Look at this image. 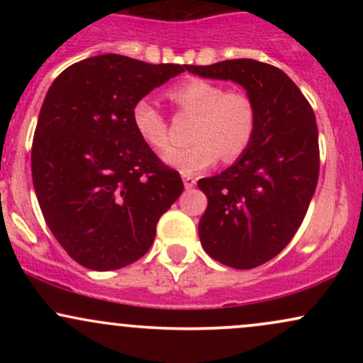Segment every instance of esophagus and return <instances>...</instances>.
Returning a JSON list of instances; mask_svg holds the SVG:
<instances>
[{"label": "esophagus", "instance_id": "1", "mask_svg": "<svg viewBox=\"0 0 363 363\" xmlns=\"http://www.w3.org/2000/svg\"><path fill=\"white\" fill-rule=\"evenodd\" d=\"M182 181H184L186 189H193L196 186V179L193 176H182Z\"/></svg>", "mask_w": 363, "mask_h": 363}]
</instances>
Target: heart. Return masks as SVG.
Returning a JSON list of instances; mask_svg holds the SVG:
<instances>
[{"label":"heart","mask_w":363,"mask_h":363,"mask_svg":"<svg viewBox=\"0 0 363 363\" xmlns=\"http://www.w3.org/2000/svg\"><path fill=\"white\" fill-rule=\"evenodd\" d=\"M169 99L186 114H193L191 140L186 148L164 153V162L179 172L191 176L218 162L239 158L249 148L257 126V111L245 91L225 90L218 83L189 78L167 91ZM136 133L148 147H169L167 121L152 99H140L131 109Z\"/></svg>","instance_id":"heart-1"}]
</instances>
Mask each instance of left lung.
Listing matches in <instances>:
<instances>
[{
  "label": "left lung",
  "instance_id": "left-lung-1",
  "mask_svg": "<svg viewBox=\"0 0 363 363\" xmlns=\"http://www.w3.org/2000/svg\"><path fill=\"white\" fill-rule=\"evenodd\" d=\"M187 72L242 85L257 111L249 148L213 177L199 179L208 198L198 225L203 249L235 269L280 254L301 227L319 177L318 124L311 104L277 66L228 60Z\"/></svg>",
  "mask_w": 363,
  "mask_h": 363
}]
</instances>
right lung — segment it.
<instances>
[{
	"label": "right lung",
	"mask_w": 363,
	"mask_h": 363,
	"mask_svg": "<svg viewBox=\"0 0 363 363\" xmlns=\"http://www.w3.org/2000/svg\"><path fill=\"white\" fill-rule=\"evenodd\" d=\"M186 68L102 54L74 62L49 86L32 181L52 235L85 268L111 272L145 256L158 218L184 189L138 136L131 109Z\"/></svg>",
	"instance_id": "right-lung-1"
}]
</instances>
